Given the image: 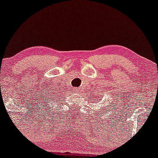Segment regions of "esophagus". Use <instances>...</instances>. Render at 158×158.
<instances>
[{
    "mask_svg": "<svg viewBox=\"0 0 158 158\" xmlns=\"http://www.w3.org/2000/svg\"><path fill=\"white\" fill-rule=\"evenodd\" d=\"M74 92H76V93H77V92H79V89L75 88L74 89Z\"/></svg>",
    "mask_w": 158,
    "mask_h": 158,
    "instance_id": "1",
    "label": "esophagus"
}]
</instances>
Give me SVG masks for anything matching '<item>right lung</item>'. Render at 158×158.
I'll use <instances>...</instances> for the list:
<instances>
[{
    "mask_svg": "<svg viewBox=\"0 0 158 158\" xmlns=\"http://www.w3.org/2000/svg\"><path fill=\"white\" fill-rule=\"evenodd\" d=\"M48 107H49V106H48Z\"/></svg>",
    "mask_w": 158,
    "mask_h": 158,
    "instance_id": "1",
    "label": "right lung"
}]
</instances>
